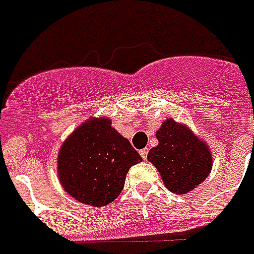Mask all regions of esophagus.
Here are the masks:
<instances>
[{"label": "esophagus", "mask_w": 254, "mask_h": 254, "mask_svg": "<svg viewBox=\"0 0 254 254\" xmlns=\"http://www.w3.org/2000/svg\"><path fill=\"white\" fill-rule=\"evenodd\" d=\"M140 155H141V158H143L144 160L147 159V155H148V148H144L140 151Z\"/></svg>", "instance_id": "1"}]
</instances>
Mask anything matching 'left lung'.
Masks as SVG:
<instances>
[{
  "label": "left lung",
  "instance_id": "8db88e82",
  "mask_svg": "<svg viewBox=\"0 0 254 254\" xmlns=\"http://www.w3.org/2000/svg\"><path fill=\"white\" fill-rule=\"evenodd\" d=\"M156 138L159 144L149 149L147 159L158 169L169 190L187 194L209 176L212 154L187 125L169 118L156 132Z\"/></svg>",
  "mask_w": 254,
  "mask_h": 254
}]
</instances>
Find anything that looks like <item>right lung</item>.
Returning a JSON list of instances; mask_svg holds the SVG:
<instances>
[{"mask_svg": "<svg viewBox=\"0 0 254 254\" xmlns=\"http://www.w3.org/2000/svg\"><path fill=\"white\" fill-rule=\"evenodd\" d=\"M141 156L111 127L110 118H89L69 134L58 152V178L77 201L103 207L114 201Z\"/></svg>", "mask_w": 254, "mask_h": 254, "instance_id": "right-lung-1", "label": "right lung"}]
</instances>
